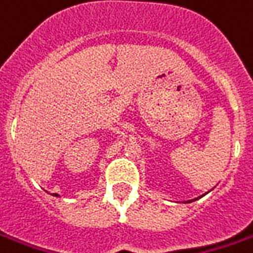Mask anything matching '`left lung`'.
<instances>
[{"label": "left lung", "instance_id": "left-lung-1", "mask_svg": "<svg viewBox=\"0 0 253 253\" xmlns=\"http://www.w3.org/2000/svg\"><path fill=\"white\" fill-rule=\"evenodd\" d=\"M195 201H197V198H195ZM188 202H192V201H188Z\"/></svg>", "mask_w": 253, "mask_h": 253}]
</instances>
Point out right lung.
<instances>
[{"label": "right lung", "instance_id": "1", "mask_svg": "<svg viewBox=\"0 0 253 253\" xmlns=\"http://www.w3.org/2000/svg\"><path fill=\"white\" fill-rule=\"evenodd\" d=\"M52 195H54V197H59V195H58V194H52Z\"/></svg>", "mask_w": 253, "mask_h": 253}]
</instances>
